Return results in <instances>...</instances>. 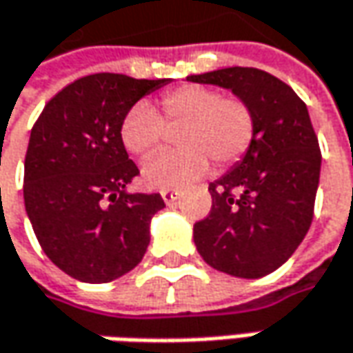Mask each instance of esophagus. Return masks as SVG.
Returning a JSON list of instances; mask_svg holds the SVG:
<instances>
[{
	"label": "esophagus",
	"instance_id": "obj_1",
	"mask_svg": "<svg viewBox=\"0 0 353 353\" xmlns=\"http://www.w3.org/2000/svg\"><path fill=\"white\" fill-rule=\"evenodd\" d=\"M161 196H163V200H165L167 204H172L174 200H179V198H181V192H179V190H163V192H161Z\"/></svg>",
	"mask_w": 353,
	"mask_h": 353
}]
</instances>
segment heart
<instances>
[{
	"instance_id": "obj_1",
	"label": "heart",
	"mask_w": 353,
	"mask_h": 353,
	"mask_svg": "<svg viewBox=\"0 0 353 353\" xmlns=\"http://www.w3.org/2000/svg\"><path fill=\"white\" fill-rule=\"evenodd\" d=\"M181 125L174 141L181 149L151 159L143 169V183L155 190L183 188L204 176L210 159L228 167L253 141L251 110L237 98H222L216 90L186 84L163 94L157 110L139 102L129 110L119 137L131 155L149 157L165 139V128Z\"/></svg>"
}]
</instances>
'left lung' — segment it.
<instances>
[{
    "label": "left lung",
    "instance_id": "left-lung-1",
    "mask_svg": "<svg viewBox=\"0 0 353 353\" xmlns=\"http://www.w3.org/2000/svg\"><path fill=\"white\" fill-rule=\"evenodd\" d=\"M186 80L230 90L255 123L245 155L208 186L212 210L194 224L196 250L222 273L265 277L291 257L312 222L322 157L308 110L291 86L259 68Z\"/></svg>",
    "mask_w": 353,
    "mask_h": 353
}]
</instances>
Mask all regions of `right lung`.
<instances>
[{"label": "right lung", "instance_id": "right-lung-1", "mask_svg": "<svg viewBox=\"0 0 353 353\" xmlns=\"http://www.w3.org/2000/svg\"><path fill=\"white\" fill-rule=\"evenodd\" d=\"M170 78L100 72L74 80L45 105L25 157V210L47 257L82 283H110L139 263L161 194L128 192L139 169L119 137L143 96Z\"/></svg>", "mask_w": 353, "mask_h": 353}]
</instances>
